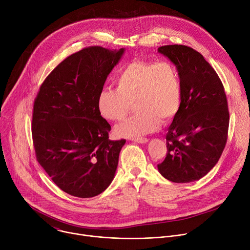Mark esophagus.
<instances>
[{"label":"esophagus","mask_w":250,"mask_h":250,"mask_svg":"<svg viewBox=\"0 0 250 250\" xmlns=\"http://www.w3.org/2000/svg\"><path fill=\"white\" fill-rule=\"evenodd\" d=\"M133 141L137 142V144H146V142L148 141V138H146V137H139V138H134Z\"/></svg>","instance_id":"obj_1"}]
</instances>
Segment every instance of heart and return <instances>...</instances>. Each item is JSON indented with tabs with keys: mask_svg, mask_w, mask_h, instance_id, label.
Segmentation results:
<instances>
[{
	"mask_svg": "<svg viewBox=\"0 0 250 250\" xmlns=\"http://www.w3.org/2000/svg\"><path fill=\"white\" fill-rule=\"evenodd\" d=\"M116 88H104L98 96L101 116L120 122L134 103L135 115L116 127L119 136L139 138L157 130L161 120L171 121L180 111L183 90L176 66L169 61H133L116 76Z\"/></svg>",
	"mask_w": 250,
	"mask_h": 250,
	"instance_id": "b5f03b06",
	"label": "heart"
}]
</instances>
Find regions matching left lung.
<instances>
[{
	"mask_svg": "<svg viewBox=\"0 0 250 250\" xmlns=\"http://www.w3.org/2000/svg\"><path fill=\"white\" fill-rule=\"evenodd\" d=\"M179 72L183 100L166 134L167 153L158 170L174 183L201 179L215 166L228 140L229 113L224 85L208 62L192 47L163 45Z\"/></svg>",
	"mask_w": 250,
	"mask_h": 250,
	"instance_id": "left-lung-1",
	"label": "left lung"
}]
</instances>
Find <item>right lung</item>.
Returning a JSON list of instances; mask_svg holds the SVG:
<instances>
[{
  "mask_svg": "<svg viewBox=\"0 0 250 250\" xmlns=\"http://www.w3.org/2000/svg\"><path fill=\"white\" fill-rule=\"evenodd\" d=\"M124 53L99 45L60 62L34 99L31 134L35 157L65 193L92 198L114 179L125 139L111 140L98 96Z\"/></svg>",
  "mask_w": 250,
  "mask_h": 250,
  "instance_id": "1",
  "label": "right lung"
}]
</instances>
